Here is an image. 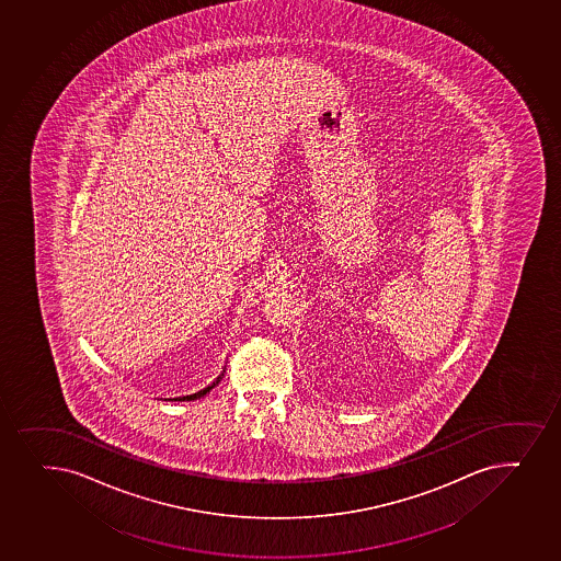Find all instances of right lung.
I'll use <instances>...</instances> for the list:
<instances>
[{
    "instance_id": "add662e5",
    "label": "right lung",
    "mask_w": 561,
    "mask_h": 561,
    "mask_svg": "<svg viewBox=\"0 0 561 561\" xmlns=\"http://www.w3.org/2000/svg\"><path fill=\"white\" fill-rule=\"evenodd\" d=\"M224 374L218 376L217 380L213 381L211 386L205 387L202 391L194 392V394H187V397L172 398V400H196V398L204 397L207 392L211 391L213 387L217 386L218 381L222 380Z\"/></svg>"
}]
</instances>
